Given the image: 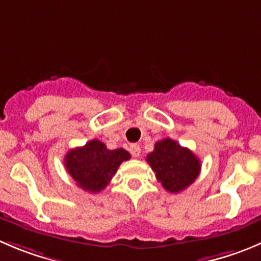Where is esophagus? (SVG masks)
I'll return each instance as SVG.
<instances>
[{
    "label": "esophagus",
    "mask_w": 261,
    "mask_h": 261,
    "mask_svg": "<svg viewBox=\"0 0 261 261\" xmlns=\"http://www.w3.org/2000/svg\"><path fill=\"white\" fill-rule=\"evenodd\" d=\"M129 151H130V153H132L133 158H140L141 147L138 145H132L130 147H129Z\"/></svg>",
    "instance_id": "esophagus-1"
}]
</instances>
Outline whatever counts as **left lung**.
Here are the masks:
<instances>
[{
	"label": "left lung",
	"mask_w": 261,
	"mask_h": 261,
	"mask_svg": "<svg viewBox=\"0 0 261 261\" xmlns=\"http://www.w3.org/2000/svg\"><path fill=\"white\" fill-rule=\"evenodd\" d=\"M146 160L155 172L159 182L170 193L186 190L195 182L201 170L197 156L170 138L156 142L155 148L148 153Z\"/></svg>",
	"instance_id": "8db88e82"
}]
</instances>
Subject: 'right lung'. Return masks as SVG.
I'll return each mask as SVG.
<instances>
[{
    "mask_svg": "<svg viewBox=\"0 0 261 261\" xmlns=\"http://www.w3.org/2000/svg\"><path fill=\"white\" fill-rule=\"evenodd\" d=\"M129 159L130 155L124 148L109 150L101 141L92 140L69 151L64 164L82 190L97 193L110 183L119 165Z\"/></svg>",
    "mask_w": 261,
    "mask_h": 261,
    "instance_id": "right-lung-1",
    "label": "right lung"
}]
</instances>
